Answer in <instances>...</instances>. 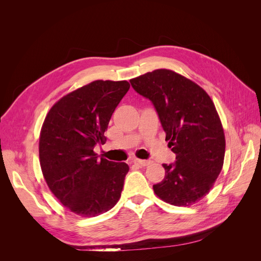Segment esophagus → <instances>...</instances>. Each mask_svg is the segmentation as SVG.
<instances>
[{"instance_id": "obj_1", "label": "esophagus", "mask_w": 261, "mask_h": 261, "mask_svg": "<svg viewBox=\"0 0 261 261\" xmlns=\"http://www.w3.org/2000/svg\"><path fill=\"white\" fill-rule=\"evenodd\" d=\"M134 162L139 164V165H143V167H147V165H149L150 163H151V161H149V160H141V159H134Z\"/></svg>"}]
</instances>
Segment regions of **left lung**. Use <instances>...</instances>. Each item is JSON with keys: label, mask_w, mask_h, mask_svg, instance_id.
I'll return each mask as SVG.
<instances>
[{"label": "left lung", "mask_w": 261, "mask_h": 261, "mask_svg": "<svg viewBox=\"0 0 261 261\" xmlns=\"http://www.w3.org/2000/svg\"><path fill=\"white\" fill-rule=\"evenodd\" d=\"M152 102L176 161L162 164L165 176L155 195L173 206H191L206 196L223 167L225 138L215 105L201 87L170 69L129 81Z\"/></svg>", "instance_id": "1"}]
</instances>
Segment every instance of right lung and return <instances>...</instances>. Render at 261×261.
Instances as JSON below:
<instances>
[{"mask_svg":"<svg viewBox=\"0 0 261 261\" xmlns=\"http://www.w3.org/2000/svg\"><path fill=\"white\" fill-rule=\"evenodd\" d=\"M126 81H96L60 99L43 122L39 158L53 195L72 212L96 217L112 209L129 170L124 162L98 159L115 108L129 89Z\"/></svg>","mask_w":261,"mask_h":261,"instance_id":"1","label":"right lung"}]
</instances>
